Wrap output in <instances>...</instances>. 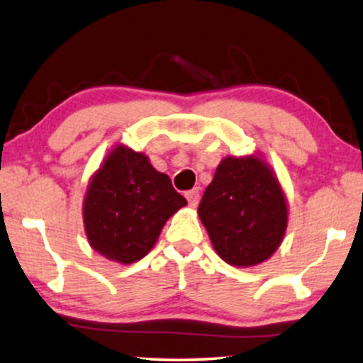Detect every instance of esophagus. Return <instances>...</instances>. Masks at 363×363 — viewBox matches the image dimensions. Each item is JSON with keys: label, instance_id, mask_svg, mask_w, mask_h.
<instances>
[{"label": "esophagus", "instance_id": "obj_1", "mask_svg": "<svg viewBox=\"0 0 363 363\" xmlns=\"http://www.w3.org/2000/svg\"><path fill=\"white\" fill-rule=\"evenodd\" d=\"M185 197H186V200H189V203L191 207H195L199 203V200H200V191H199V189H194V190H189L185 194Z\"/></svg>", "mask_w": 363, "mask_h": 363}]
</instances>
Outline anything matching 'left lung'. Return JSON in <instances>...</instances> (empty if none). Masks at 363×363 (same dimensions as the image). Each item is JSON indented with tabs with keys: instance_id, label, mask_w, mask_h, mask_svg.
I'll use <instances>...</instances> for the list:
<instances>
[{
	"instance_id": "obj_1",
	"label": "left lung",
	"mask_w": 363,
	"mask_h": 363,
	"mask_svg": "<svg viewBox=\"0 0 363 363\" xmlns=\"http://www.w3.org/2000/svg\"><path fill=\"white\" fill-rule=\"evenodd\" d=\"M287 216L282 186L258 156L224 157L199 206L212 246L233 267L270 258L284 240Z\"/></svg>"
}]
</instances>
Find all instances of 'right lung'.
<instances>
[{"label": "right lung", "mask_w": 363, "mask_h": 363, "mask_svg": "<svg viewBox=\"0 0 363 363\" xmlns=\"http://www.w3.org/2000/svg\"><path fill=\"white\" fill-rule=\"evenodd\" d=\"M186 206L168 174L147 156L115 146L89 180L83 223L89 246L112 262L130 265L151 251L166 220Z\"/></svg>", "instance_id": "right-lung-1"}]
</instances>
